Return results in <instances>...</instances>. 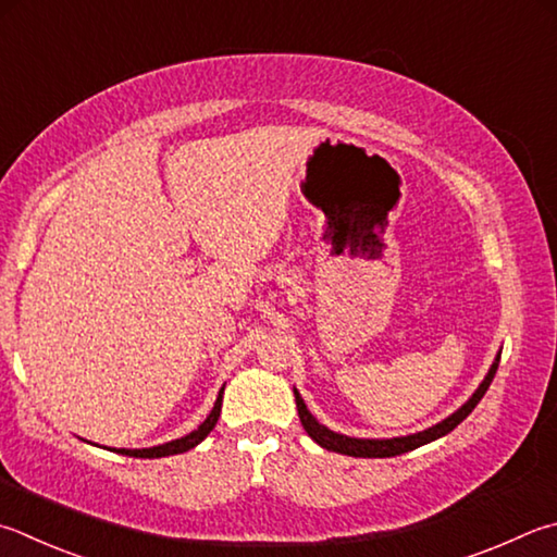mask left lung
<instances>
[{
	"label": "left lung",
	"instance_id": "1",
	"mask_svg": "<svg viewBox=\"0 0 557 557\" xmlns=\"http://www.w3.org/2000/svg\"><path fill=\"white\" fill-rule=\"evenodd\" d=\"M497 368H499V356L497 360L492 362V368L487 372V377L478 387V392L472 394V397L462 404V407L450 413L446 421L436 423V426H431L429 431H421V433H413V436H404V438H389V441H366V438H348V436H341V433H333L326 426H321V423L311 417L305 399L299 397V392L295 389V399H297V411H299V421L309 436L319 443L321 448L333 450V453H343V455H352V458H394V455H401V453H409L419 446H426V443L436 441L441 436H446L462 419H468V413L478 407L480 399L484 397V392L490 389V384L497 375Z\"/></svg>",
	"mask_w": 557,
	"mask_h": 557
}]
</instances>
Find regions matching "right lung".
<instances>
[{"label":"right lung","instance_id":"obj_1","mask_svg":"<svg viewBox=\"0 0 557 557\" xmlns=\"http://www.w3.org/2000/svg\"><path fill=\"white\" fill-rule=\"evenodd\" d=\"M221 397H224V387H221L219 397H216V404H214V409H211V413L207 417V421L201 423V426H199L197 431H191L189 436H185V438H177V441H170V443H165V446L144 448V450H126V448H119L116 453H121V455H128V458H165V455H177V453H185V450H189V448L199 446V443L209 436V431L216 426L219 413H221Z\"/></svg>","mask_w":557,"mask_h":557}]
</instances>
